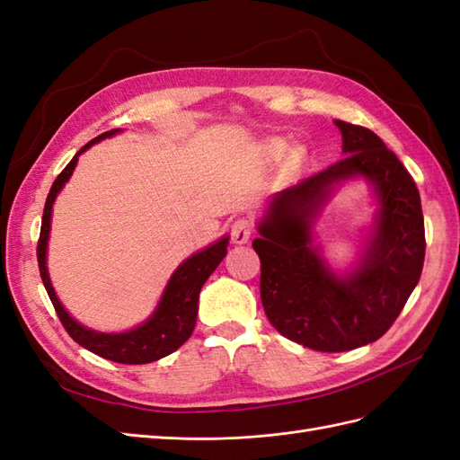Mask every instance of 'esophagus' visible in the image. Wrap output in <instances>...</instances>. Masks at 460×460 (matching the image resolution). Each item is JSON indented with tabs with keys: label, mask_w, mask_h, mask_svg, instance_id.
Instances as JSON below:
<instances>
[{
	"label": "esophagus",
	"mask_w": 460,
	"mask_h": 460,
	"mask_svg": "<svg viewBox=\"0 0 460 460\" xmlns=\"http://www.w3.org/2000/svg\"><path fill=\"white\" fill-rule=\"evenodd\" d=\"M252 231H254L252 219L251 217H239V219H234L233 226H231V239H233V243L244 244V243L251 241Z\"/></svg>",
	"instance_id": "esophagus-1"
}]
</instances>
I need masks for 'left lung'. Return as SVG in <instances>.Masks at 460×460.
<instances>
[{
    "mask_svg": "<svg viewBox=\"0 0 460 460\" xmlns=\"http://www.w3.org/2000/svg\"><path fill=\"white\" fill-rule=\"evenodd\" d=\"M345 157L275 196L260 239V296L283 337L322 352H343L382 337L420 279L426 254L416 182L370 128L335 121ZM362 174L376 187L380 214L369 254L343 282L325 272L309 246V217L339 180Z\"/></svg>",
    "mask_w": 460,
    "mask_h": 460,
    "instance_id": "obj_1",
    "label": "left lung"
}]
</instances>
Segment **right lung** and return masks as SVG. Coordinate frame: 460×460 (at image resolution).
Here are the masks:
<instances>
[{
  "label": "right lung",
  "mask_w": 460,
  "mask_h": 460,
  "mask_svg": "<svg viewBox=\"0 0 460 460\" xmlns=\"http://www.w3.org/2000/svg\"><path fill=\"white\" fill-rule=\"evenodd\" d=\"M115 133L117 130H108V133H103L94 140L84 144V146L78 150L76 155L67 164V167H65L54 181L44 206L40 239H38L36 256H38V268H40V278L44 281L48 296L58 312V318L63 323L65 332L73 337V341H76L78 345L88 349L90 352H94L98 357L108 358L111 362L148 364L167 357V354H172L192 335L196 314H199L200 288L209 275L214 273V270L219 266V261L226 258L229 239L223 237L216 244L208 246L206 251L182 261V264L177 268V271L173 273V278L169 279L165 293L162 296V303L154 312V316L146 323L138 325L137 330L111 335V333L92 332V330H86L84 325L76 323L59 305L46 270V244H48V234H49L51 204H54L61 187L73 175L78 155H81L84 150H88L92 144H96L98 140H103Z\"/></svg>",
  "instance_id": "obj_1"
}]
</instances>
